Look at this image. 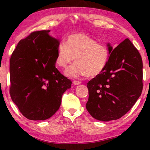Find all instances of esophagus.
<instances>
[{"mask_svg": "<svg viewBox=\"0 0 150 150\" xmlns=\"http://www.w3.org/2000/svg\"><path fill=\"white\" fill-rule=\"evenodd\" d=\"M73 84L74 85H79L81 84V82L79 81H73Z\"/></svg>", "mask_w": 150, "mask_h": 150, "instance_id": "obj_1", "label": "esophagus"}]
</instances>
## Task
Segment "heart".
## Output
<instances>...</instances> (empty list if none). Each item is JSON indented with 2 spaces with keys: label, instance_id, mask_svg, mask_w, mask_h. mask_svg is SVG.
I'll list each match as a JSON object with an SVG mask.
<instances>
[{
  "label": "heart",
  "instance_id": "heart-1",
  "mask_svg": "<svg viewBox=\"0 0 150 150\" xmlns=\"http://www.w3.org/2000/svg\"><path fill=\"white\" fill-rule=\"evenodd\" d=\"M74 57L76 63L65 71V75L71 78L94 77L105 69L108 62L109 51L105 45L98 44L88 35L73 33L58 45L55 63L59 67H65Z\"/></svg>",
  "mask_w": 150,
  "mask_h": 150
}]
</instances>
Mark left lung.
I'll use <instances>...</instances> for the list:
<instances>
[{"label": "left lung", "mask_w": 150, "mask_h": 150, "mask_svg": "<svg viewBox=\"0 0 150 150\" xmlns=\"http://www.w3.org/2000/svg\"><path fill=\"white\" fill-rule=\"evenodd\" d=\"M109 51L103 72L88 81L86 108L96 120H117L130 110L141 95L143 63L141 55L129 39Z\"/></svg>", "instance_id": "obj_1"}]
</instances>
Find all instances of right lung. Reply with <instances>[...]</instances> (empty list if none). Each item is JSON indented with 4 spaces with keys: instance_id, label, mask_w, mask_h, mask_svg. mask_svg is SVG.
<instances>
[{
    "instance_id": "1",
    "label": "right lung",
    "mask_w": 150,
    "mask_h": 150,
    "mask_svg": "<svg viewBox=\"0 0 150 150\" xmlns=\"http://www.w3.org/2000/svg\"><path fill=\"white\" fill-rule=\"evenodd\" d=\"M50 30L32 32L18 42L10 59V93L25 117L45 120L56 112L71 87L55 67L59 41Z\"/></svg>"
}]
</instances>
